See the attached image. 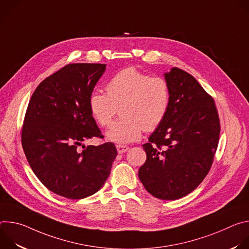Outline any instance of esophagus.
<instances>
[{
    "mask_svg": "<svg viewBox=\"0 0 249 249\" xmlns=\"http://www.w3.org/2000/svg\"><path fill=\"white\" fill-rule=\"evenodd\" d=\"M116 148H117V152L119 154H123V153H125V152H127L129 150V147L123 146V145H117Z\"/></svg>",
    "mask_w": 249,
    "mask_h": 249,
    "instance_id": "esophagus-1",
    "label": "esophagus"
}]
</instances>
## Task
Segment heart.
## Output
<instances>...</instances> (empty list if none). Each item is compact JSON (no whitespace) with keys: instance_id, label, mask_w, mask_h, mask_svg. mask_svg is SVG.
Segmentation results:
<instances>
[{"instance_id":"obj_1","label":"heart","mask_w":249,"mask_h":249,"mask_svg":"<svg viewBox=\"0 0 249 249\" xmlns=\"http://www.w3.org/2000/svg\"><path fill=\"white\" fill-rule=\"evenodd\" d=\"M170 87L161 77H150L135 67H127L106 83L105 92L92 91L89 107L96 123L108 127L120 107L122 118L106 136L117 144L140 139L142 131L156 130L164 120L170 106Z\"/></svg>"}]
</instances>
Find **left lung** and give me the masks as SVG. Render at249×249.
<instances>
[{
	"label": "left lung",
	"instance_id": "1",
	"mask_svg": "<svg viewBox=\"0 0 249 249\" xmlns=\"http://www.w3.org/2000/svg\"><path fill=\"white\" fill-rule=\"evenodd\" d=\"M164 76L170 87V106L143 145L147 160L138 174L153 196L176 200L195 190L209 173L221 125L214 98L192 75L172 68Z\"/></svg>",
	"mask_w": 249,
	"mask_h": 249
}]
</instances>
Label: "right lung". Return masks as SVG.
<instances>
[{
  "label": "right lung",
  "instance_id": "obj_1",
  "mask_svg": "<svg viewBox=\"0 0 249 249\" xmlns=\"http://www.w3.org/2000/svg\"><path fill=\"white\" fill-rule=\"evenodd\" d=\"M105 64L72 63L43 80L32 93L21 127V146L42 184L53 193L83 199L97 192L110 174L113 143L83 146L103 139L89 107V96Z\"/></svg>",
  "mask_w": 249,
  "mask_h": 249
}]
</instances>
